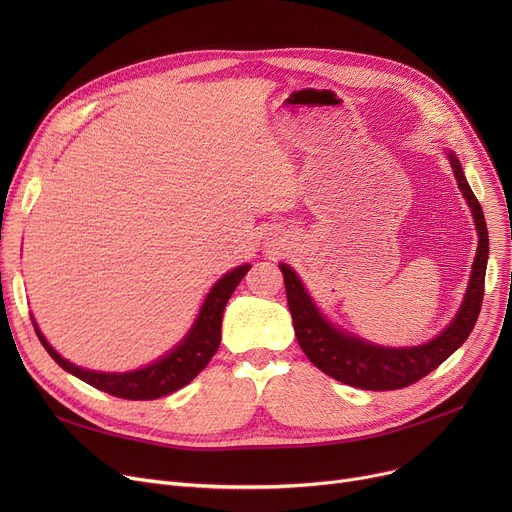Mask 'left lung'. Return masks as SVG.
Masks as SVG:
<instances>
[{
	"label": "left lung",
	"mask_w": 512,
	"mask_h": 512,
	"mask_svg": "<svg viewBox=\"0 0 512 512\" xmlns=\"http://www.w3.org/2000/svg\"><path fill=\"white\" fill-rule=\"evenodd\" d=\"M450 166L473 211L479 234V247L473 261V272L465 294V303L459 309V313H456L452 324L432 342L411 348H384L332 328L311 303L309 294L305 292L297 274H294L288 265L280 263V270L284 274L288 309L292 315L294 332H297V340L307 359L317 369L330 375V378L361 390L382 392L407 388L425 378L429 371L440 367L456 348L469 338L481 311L483 290H486L490 240L481 205L471 191L459 159L452 153Z\"/></svg>",
	"instance_id": "8db88e82"
}]
</instances>
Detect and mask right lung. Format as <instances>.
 Here are the masks:
<instances>
[{
  "label": "right lung",
  "instance_id": "add662e5",
  "mask_svg": "<svg viewBox=\"0 0 512 512\" xmlns=\"http://www.w3.org/2000/svg\"><path fill=\"white\" fill-rule=\"evenodd\" d=\"M247 272H249V265H240L215 284L207 294L193 330L188 332V336L180 342V346H176L168 357L159 359L157 363L139 371L99 373V371L80 369L53 351L49 342L39 332V328L35 326V321L33 326L41 344L45 346V351L51 355V359L68 373L76 375L78 380H83L93 388L103 390L116 398H126V400L161 398L195 380L197 375L207 367L211 357L218 353L220 338H222L224 307Z\"/></svg>",
  "mask_w": 512,
  "mask_h": 512
}]
</instances>
